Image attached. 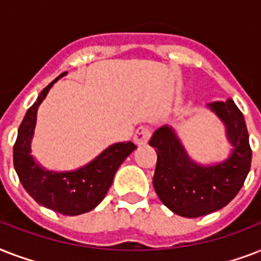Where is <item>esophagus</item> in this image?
<instances>
[{
	"mask_svg": "<svg viewBox=\"0 0 261 261\" xmlns=\"http://www.w3.org/2000/svg\"><path fill=\"white\" fill-rule=\"evenodd\" d=\"M151 137V131L145 126H141L138 127L137 130H135V134H134V142L138 145V146H143V145H146L147 141L150 139Z\"/></svg>",
	"mask_w": 261,
	"mask_h": 261,
	"instance_id": "34e87169",
	"label": "esophagus"
}]
</instances>
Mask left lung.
<instances>
[{"label": "left lung", "mask_w": 261, "mask_h": 261, "mask_svg": "<svg viewBox=\"0 0 261 261\" xmlns=\"http://www.w3.org/2000/svg\"><path fill=\"white\" fill-rule=\"evenodd\" d=\"M225 123L233 153L226 161L202 167L187 155L171 127H160L149 141L157 151L153 186L174 214L196 218L226 206L239 194L252 163L249 134L233 100L208 104Z\"/></svg>", "instance_id": "1"}]
</instances>
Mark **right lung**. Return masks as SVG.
Segmentation results:
<instances>
[{
  "mask_svg": "<svg viewBox=\"0 0 261 261\" xmlns=\"http://www.w3.org/2000/svg\"><path fill=\"white\" fill-rule=\"evenodd\" d=\"M65 74L66 71L48 84L27 111L13 146V165L22 187L39 204L59 214L80 215L93 210L104 199L118 168L137 146L133 142L115 143L87 167L66 173L44 171L35 164L30 153L38 107L53 84Z\"/></svg>",
  "mask_w": 261,
  "mask_h": 261,
  "instance_id": "add662e5",
  "label": "right lung"
}]
</instances>
